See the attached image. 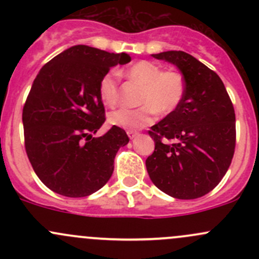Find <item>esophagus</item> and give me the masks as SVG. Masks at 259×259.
<instances>
[{
	"mask_svg": "<svg viewBox=\"0 0 259 259\" xmlns=\"http://www.w3.org/2000/svg\"><path fill=\"white\" fill-rule=\"evenodd\" d=\"M127 137H129L130 139H134V138L138 137V133L137 132H132V130H127Z\"/></svg>",
	"mask_w": 259,
	"mask_h": 259,
	"instance_id": "esophagus-1",
	"label": "esophagus"
}]
</instances>
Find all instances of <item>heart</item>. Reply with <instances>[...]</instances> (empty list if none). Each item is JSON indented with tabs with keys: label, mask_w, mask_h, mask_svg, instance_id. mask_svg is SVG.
I'll return each mask as SVG.
<instances>
[{
	"label": "heart",
	"mask_w": 259,
	"mask_h": 259,
	"mask_svg": "<svg viewBox=\"0 0 259 259\" xmlns=\"http://www.w3.org/2000/svg\"><path fill=\"white\" fill-rule=\"evenodd\" d=\"M127 76L142 83L138 109L121 108L109 115V122L125 130H139L154 121L155 114L173 113L185 95V79L182 72L165 70L151 61H139L126 71ZM99 96L106 106L119 101V72L110 70L99 82Z\"/></svg>",
	"instance_id": "heart-1"
}]
</instances>
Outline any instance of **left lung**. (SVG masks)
I'll list each match as a JSON object with an SVG mask.
<instances>
[{
    "instance_id": "1",
    "label": "left lung",
    "mask_w": 259,
    "mask_h": 259,
    "mask_svg": "<svg viewBox=\"0 0 259 259\" xmlns=\"http://www.w3.org/2000/svg\"><path fill=\"white\" fill-rule=\"evenodd\" d=\"M151 56L176 65L187 89L178 108L149 130L155 149L146 159V170L170 197H203L219 184L233 159V104L221 77L192 55L165 51Z\"/></svg>"
}]
</instances>
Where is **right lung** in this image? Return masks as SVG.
I'll return each instance as SVG.
<instances>
[{"instance_id":"1","label":"right lung","mask_w":259,"mask_h":259,"mask_svg":"<svg viewBox=\"0 0 259 259\" xmlns=\"http://www.w3.org/2000/svg\"><path fill=\"white\" fill-rule=\"evenodd\" d=\"M130 60L125 52L76 45L44 65L33 80L22 110L25 149L52 192L88 197L110 179L115 155L129 138L117 126L93 137L105 121L99 82L110 67Z\"/></svg>"}]
</instances>
